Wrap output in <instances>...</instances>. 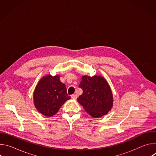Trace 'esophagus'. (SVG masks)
<instances>
[{"label": "esophagus", "instance_id": "1", "mask_svg": "<svg viewBox=\"0 0 156 156\" xmlns=\"http://www.w3.org/2000/svg\"><path fill=\"white\" fill-rule=\"evenodd\" d=\"M77 97H78V96L76 94H72V95H71V98L73 99H76Z\"/></svg>", "mask_w": 156, "mask_h": 156}]
</instances>
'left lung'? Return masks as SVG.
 I'll list each match as a JSON object with an SVG mask.
<instances>
[{
	"label": "left lung",
	"instance_id": "obj_1",
	"mask_svg": "<svg viewBox=\"0 0 156 156\" xmlns=\"http://www.w3.org/2000/svg\"><path fill=\"white\" fill-rule=\"evenodd\" d=\"M79 87L82 89L83 94L77 100L91 117H101L112 108V93L103 77L84 76Z\"/></svg>",
	"mask_w": 156,
	"mask_h": 156
}]
</instances>
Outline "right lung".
Here are the masks:
<instances>
[{"mask_svg":"<svg viewBox=\"0 0 156 156\" xmlns=\"http://www.w3.org/2000/svg\"><path fill=\"white\" fill-rule=\"evenodd\" d=\"M58 75H48L38 83L34 93V104L40 113L47 117L55 115L63 104L71 98L66 93L65 85Z\"/></svg>","mask_w":156,"mask_h":156,"instance_id":"obj_1","label":"right lung"}]
</instances>
